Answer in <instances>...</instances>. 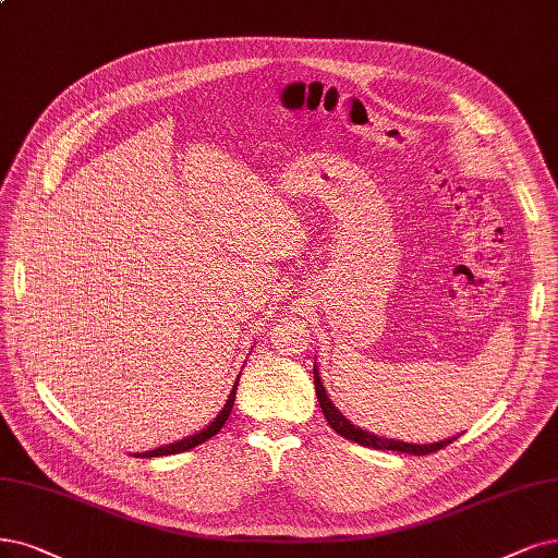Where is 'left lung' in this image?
<instances>
[{
    "instance_id": "8db88e82",
    "label": "left lung",
    "mask_w": 558,
    "mask_h": 558,
    "mask_svg": "<svg viewBox=\"0 0 558 558\" xmlns=\"http://www.w3.org/2000/svg\"><path fill=\"white\" fill-rule=\"evenodd\" d=\"M315 388H317V400H319V407H322V414L326 416L328 425H331L340 437H344L349 441H356L361 446L375 448V450H398V452H407V456H429V452L441 450L444 446L452 444L460 437L458 435V437H450V439H444V441H437V444H407V441L377 437V435H373V432H365V429H361L359 425H354L352 421H347L342 416V411H338V407L331 402V398H328V393H326L317 365H315Z\"/></svg>"
}]
</instances>
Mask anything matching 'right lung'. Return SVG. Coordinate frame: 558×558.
Segmentation results:
<instances>
[{
  "label": "right lung",
  "instance_id": "1",
  "mask_svg": "<svg viewBox=\"0 0 558 558\" xmlns=\"http://www.w3.org/2000/svg\"><path fill=\"white\" fill-rule=\"evenodd\" d=\"M236 386H239V381H234L232 393H230V398H227L225 407L220 409V414H218V416H216V418H214L209 425H206L204 429H199L197 435H191V437H185V439H181V441H174V444H168V446H160V448H156V450L140 452L137 458H160V456H174V452L191 450V448H195V446L204 444L206 439H211L214 435H218L220 427L225 425V421L230 418V411H232V407H234V398H236Z\"/></svg>",
  "mask_w": 558,
  "mask_h": 558
}]
</instances>
